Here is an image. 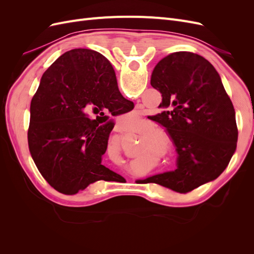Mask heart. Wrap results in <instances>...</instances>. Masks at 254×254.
<instances>
[{
    "label": "heart",
    "instance_id": "1",
    "mask_svg": "<svg viewBox=\"0 0 254 254\" xmlns=\"http://www.w3.org/2000/svg\"><path fill=\"white\" fill-rule=\"evenodd\" d=\"M131 119H132V120H131L132 123H135V122H136V117H135V115H134V117H132ZM145 128H146V130H147V131H151V130L153 129V126L148 123V124L145 125ZM157 135L159 136V132H153V133H152V136H153V137L157 136Z\"/></svg>",
    "mask_w": 254,
    "mask_h": 254
}]
</instances>
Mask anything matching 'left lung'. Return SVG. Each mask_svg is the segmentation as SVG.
Returning <instances> with one entry per match:
<instances>
[{
    "instance_id": "8db88e82",
    "label": "left lung",
    "mask_w": 254,
    "mask_h": 254,
    "mask_svg": "<svg viewBox=\"0 0 254 254\" xmlns=\"http://www.w3.org/2000/svg\"><path fill=\"white\" fill-rule=\"evenodd\" d=\"M150 83L162 103L161 112L149 119L166 128L179 158L175 172L147 180L188 193L216 179L234 155L238 135L234 107L218 72L198 54L176 52L159 61Z\"/></svg>"
}]
</instances>
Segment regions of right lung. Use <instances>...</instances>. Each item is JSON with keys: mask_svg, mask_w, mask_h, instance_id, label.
<instances>
[{"mask_svg": "<svg viewBox=\"0 0 254 254\" xmlns=\"http://www.w3.org/2000/svg\"><path fill=\"white\" fill-rule=\"evenodd\" d=\"M132 108L102 54L74 49L58 57L30 103L28 148L43 178L65 195L95 181H114L120 175L102 164L114 127L105 112L117 115ZM91 113L100 115L91 120Z\"/></svg>", "mask_w": 254, "mask_h": 254, "instance_id": "add662e5", "label": "right lung"}]
</instances>
